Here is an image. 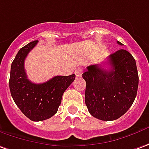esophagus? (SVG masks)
<instances>
[{
	"instance_id": "1",
	"label": "esophagus",
	"mask_w": 149,
	"mask_h": 149,
	"mask_svg": "<svg viewBox=\"0 0 149 149\" xmlns=\"http://www.w3.org/2000/svg\"><path fill=\"white\" fill-rule=\"evenodd\" d=\"M74 74H75L76 77H81L82 74H83V69L77 68L76 70H75V71H74Z\"/></svg>"
}]
</instances>
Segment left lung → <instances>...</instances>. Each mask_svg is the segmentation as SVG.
Segmentation results:
<instances>
[{"label": "left lung", "mask_w": 149, "mask_h": 149, "mask_svg": "<svg viewBox=\"0 0 149 149\" xmlns=\"http://www.w3.org/2000/svg\"><path fill=\"white\" fill-rule=\"evenodd\" d=\"M118 44L123 45L121 42ZM109 70L100 65L87 67L82 76L86 81L85 104L91 115L102 121L119 118L130 109L137 94L139 76L131 53L120 49L108 58Z\"/></svg>", "instance_id": "1"}]
</instances>
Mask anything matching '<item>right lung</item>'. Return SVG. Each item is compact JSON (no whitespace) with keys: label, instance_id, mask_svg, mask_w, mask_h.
Returning a JSON list of instances; mask_svg holds the SVG:
<instances>
[{"label":"right lung","instance_id":"right-lung-1","mask_svg":"<svg viewBox=\"0 0 149 149\" xmlns=\"http://www.w3.org/2000/svg\"><path fill=\"white\" fill-rule=\"evenodd\" d=\"M38 41L22 47L11 65L10 90L14 101L30 120L40 122L50 118L57 112L64 92L72 84L75 74L55 76L44 84H34L27 79L24 61Z\"/></svg>","mask_w":149,"mask_h":149}]
</instances>
